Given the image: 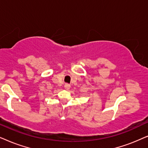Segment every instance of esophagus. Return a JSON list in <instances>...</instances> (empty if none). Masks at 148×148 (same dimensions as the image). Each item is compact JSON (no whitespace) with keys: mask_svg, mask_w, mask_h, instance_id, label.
<instances>
[{"mask_svg":"<svg viewBox=\"0 0 148 148\" xmlns=\"http://www.w3.org/2000/svg\"><path fill=\"white\" fill-rule=\"evenodd\" d=\"M64 88H66V90H68L69 88H70V85L69 84H65V85H64Z\"/></svg>","mask_w":148,"mask_h":148,"instance_id":"esophagus-1","label":"esophagus"}]
</instances>
